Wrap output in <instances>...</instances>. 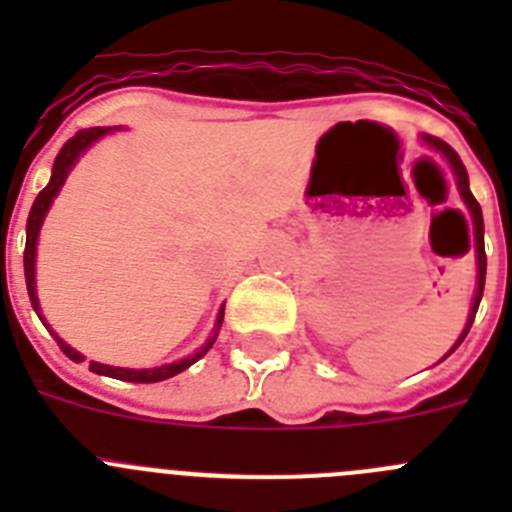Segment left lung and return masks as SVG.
<instances>
[{
  "label": "left lung",
  "mask_w": 512,
  "mask_h": 512,
  "mask_svg": "<svg viewBox=\"0 0 512 512\" xmlns=\"http://www.w3.org/2000/svg\"><path fill=\"white\" fill-rule=\"evenodd\" d=\"M420 140H423L425 146L431 148V151H436L438 156H441L443 161L449 164L451 174H454V179H456V189H459V194H461V202L467 205V212L472 215V228H474V253H477V289H474V300H472V310H469L467 325H464L461 336L456 338V343L449 348V354H446V356H451L456 348L461 346V341L467 338L469 328H472V323H474V315H477L479 300H482V292H485L487 256H485V246H482V241H485V223H482V207H479V202L474 200L472 189H469V176H467V169H464V164H461L459 153H456L449 143H443L441 138H433V135H420ZM446 356H443V359H446Z\"/></svg>",
  "instance_id": "1"
}]
</instances>
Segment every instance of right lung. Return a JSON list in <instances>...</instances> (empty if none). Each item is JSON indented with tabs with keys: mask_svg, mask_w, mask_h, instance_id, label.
Returning <instances> with one entry per match:
<instances>
[{
	"mask_svg": "<svg viewBox=\"0 0 512 512\" xmlns=\"http://www.w3.org/2000/svg\"><path fill=\"white\" fill-rule=\"evenodd\" d=\"M115 130H122V128H87V130H79V133H76L74 138H71L69 143L61 148V153L56 156V161H53V171H51V182L45 184L43 192L35 197L33 210H30V215H27V241H25L27 295H30L33 310L38 312V318L43 320V325L48 330H51V325L45 323L43 310H40V302H38V289H35V259H38L40 228H43L45 215H48L53 200L58 197V192H61V187L66 184V179H69V174H71V169L76 166V161H79V158L84 156V153H87L99 138L115 133ZM223 315H225V305H220V312H217L215 328H212L210 338H207V341L202 343V346L197 348L194 354L184 356V359L171 361V364H164V366H153V369H128V366H110V364H99V361H89V372L102 374V377L122 379V382H135V384H153V382H164V379H169V377H176V374H182L184 369H189L194 361H200L202 356L210 351L212 343H215V338H217V333H220V325H223ZM51 336L56 338V343L61 346V351L69 356L71 361H76V364H81V361H84V354H79L76 348H71L69 343L58 336L56 330H51Z\"/></svg>",
	"mask_w": 512,
	"mask_h": 512,
	"instance_id": "1",
	"label": "right lung"
}]
</instances>
